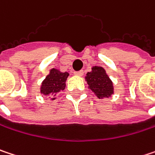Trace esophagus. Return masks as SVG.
<instances>
[{
  "mask_svg": "<svg viewBox=\"0 0 155 155\" xmlns=\"http://www.w3.org/2000/svg\"><path fill=\"white\" fill-rule=\"evenodd\" d=\"M74 74L76 75V76H82L83 75V71L81 70V71H78V72H74Z\"/></svg>",
  "mask_w": 155,
  "mask_h": 155,
  "instance_id": "esophagus-1",
  "label": "esophagus"
}]
</instances>
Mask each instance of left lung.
I'll list each match as a JSON object with an SVG mask.
<instances>
[{
	"mask_svg": "<svg viewBox=\"0 0 155 155\" xmlns=\"http://www.w3.org/2000/svg\"><path fill=\"white\" fill-rule=\"evenodd\" d=\"M85 81L88 88L99 99L110 97L114 93L113 81L102 66H92L91 71L88 72L85 76Z\"/></svg>",
	"mask_w": 155,
	"mask_h": 155,
	"instance_id": "left-lung-1",
	"label": "left lung"
}]
</instances>
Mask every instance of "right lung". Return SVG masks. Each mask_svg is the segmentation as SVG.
I'll list each match as a JSON object with an SVG mask.
<instances>
[{
  "instance_id": "1",
  "label": "right lung",
  "mask_w": 155,
  "mask_h": 155,
  "mask_svg": "<svg viewBox=\"0 0 155 155\" xmlns=\"http://www.w3.org/2000/svg\"><path fill=\"white\" fill-rule=\"evenodd\" d=\"M69 76V73L61 72L57 68H52L49 74L42 81L40 92L45 97H54L58 92L63 91L65 88V81ZM56 97H51L50 100H55Z\"/></svg>"
}]
</instances>
